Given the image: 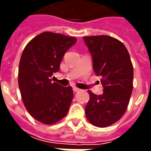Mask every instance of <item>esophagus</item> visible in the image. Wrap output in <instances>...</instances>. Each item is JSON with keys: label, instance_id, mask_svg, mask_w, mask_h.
I'll list each match as a JSON object with an SVG mask.
<instances>
[{"label": "esophagus", "instance_id": "34e87169", "mask_svg": "<svg viewBox=\"0 0 151 151\" xmlns=\"http://www.w3.org/2000/svg\"><path fill=\"white\" fill-rule=\"evenodd\" d=\"M73 91H74L75 92H77V91H80V89H79V88H77V87H73Z\"/></svg>", "mask_w": 151, "mask_h": 151}]
</instances>
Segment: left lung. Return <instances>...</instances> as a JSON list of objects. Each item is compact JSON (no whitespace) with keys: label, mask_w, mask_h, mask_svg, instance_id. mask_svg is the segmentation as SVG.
<instances>
[{"label":"left lung","mask_w":151,"mask_h":151,"mask_svg":"<svg viewBox=\"0 0 151 151\" xmlns=\"http://www.w3.org/2000/svg\"><path fill=\"white\" fill-rule=\"evenodd\" d=\"M92 57L93 70L101 76L103 93L96 95L88 91L90 100L86 116L91 124L105 128L123 117L133 91L134 68L124 44L107 36L84 37Z\"/></svg>","instance_id":"1"}]
</instances>
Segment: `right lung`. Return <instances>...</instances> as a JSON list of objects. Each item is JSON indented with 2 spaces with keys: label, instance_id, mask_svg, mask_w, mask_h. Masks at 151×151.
<instances>
[{
  "label": "right lung",
  "instance_id": "add662e5",
  "mask_svg": "<svg viewBox=\"0 0 151 151\" xmlns=\"http://www.w3.org/2000/svg\"><path fill=\"white\" fill-rule=\"evenodd\" d=\"M76 38L44 32L27 44L21 56L18 86L24 106L32 118L44 124H53L69 111L73 99L71 86L52 82L60 70L65 53Z\"/></svg>",
  "mask_w": 151,
  "mask_h": 151
}]
</instances>
